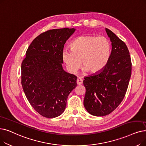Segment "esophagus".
<instances>
[{
  "mask_svg": "<svg viewBox=\"0 0 146 146\" xmlns=\"http://www.w3.org/2000/svg\"><path fill=\"white\" fill-rule=\"evenodd\" d=\"M82 84H83V80H82V79L80 77H78L77 79V84L78 85H82Z\"/></svg>",
  "mask_w": 146,
  "mask_h": 146,
  "instance_id": "esophagus-1",
  "label": "esophagus"
}]
</instances>
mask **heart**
Instances as JSON below:
<instances>
[{
	"label": "heart",
	"mask_w": 146,
	"mask_h": 146,
	"mask_svg": "<svg viewBox=\"0 0 146 146\" xmlns=\"http://www.w3.org/2000/svg\"><path fill=\"white\" fill-rule=\"evenodd\" d=\"M111 54V45L105 37L82 35L75 39L70 49H64L62 59L67 70L76 73L82 64L84 72H101L108 63Z\"/></svg>",
	"instance_id": "1"
}]
</instances>
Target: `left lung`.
<instances>
[{
    "mask_svg": "<svg viewBox=\"0 0 146 146\" xmlns=\"http://www.w3.org/2000/svg\"><path fill=\"white\" fill-rule=\"evenodd\" d=\"M111 42L109 61L101 72L84 78L85 108L92 115H109L122 102L127 91L132 64L126 44L106 28Z\"/></svg>",
    "mask_w": 146,
    "mask_h": 146,
    "instance_id": "left-lung-1",
    "label": "left lung"
}]
</instances>
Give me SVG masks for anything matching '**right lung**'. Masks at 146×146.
Segmentation results:
<instances>
[{
  "label": "right lung",
  "instance_id": "add662e5",
  "mask_svg": "<svg viewBox=\"0 0 146 146\" xmlns=\"http://www.w3.org/2000/svg\"><path fill=\"white\" fill-rule=\"evenodd\" d=\"M74 28L53 29L36 37L21 64V84L31 106L47 118L64 111L68 95L76 87L77 77L64 70L62 52Z\"/></svg>",
  "mask_w": 146,
  "mask_h": 146
}]
</instances>
